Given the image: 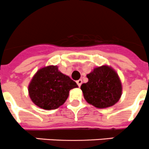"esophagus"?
Returning a JSON list of instances; mask_svg holds the SVG:
<instances>
[{"label": "esophagus", "mask_w": 149, "mask_h": 149, "mask_svg": "<svg viewBox=\"0 0 149 149\" xmlns=\"http://www.w3.org/2000/svg\"><path fill=\"white\" fill-rule=\"evenodd\" d=\"M76 83H77L78 86H79L80 87L81 86V84H82V80H81V79H79V80L76 81Z\"/></svg>", "instance_id": "34e87169"}]
</instances>
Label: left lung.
<instances>
[{
  "label": "left lung",
  "instance_id": "8db88e82",
  "mask_svg": "<svg viewBox=\"0 0 149 149\" xmlns=\"http://www.w3.org/2000/svg\"><path fill=\"white\" fill-rule=\"evenodd\" d=\"M86 77L88 82L82 84L81 89L88 104L102 109L113 106L119 101L123 88L120 79L113 68L108 65L95 68Z\"/></svg>",
  "mask_w": 149,
  "mask_h": 149
}]
</instances>
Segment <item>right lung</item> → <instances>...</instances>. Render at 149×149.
I'll use <instances>...</instances> for the list:
<instances>
[{
	"label": "right lung",
	"instance_id": "right-lung-1",
	"mask_svg": "<svg viewBox=\"0 0 149 149\" xmlns=\"http://www.w3.org/2000/svg\"><path fill=\"white\" fill-rule=\"evenodd\" d=\"M78 85L69 76L58 70L57 65L40 68L29 85L30 99L39 107L55 109L63 104L70 89Z\"/></svg>",
	"mask_w": 149,
	"mask_h": 149
}]
</instances>
